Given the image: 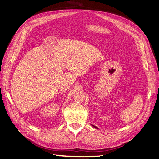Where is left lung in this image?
Instances as JSON below:
<instances>
[{
    "instance_id": "8db88e82",
    "label": "left lung",
    "mask_w": 159,
    "mask_h": 159,
    "mask_svg": "<svg viewBox=\"0 0 159 159\" xmlns=\"http://www.w3.org/2000/svg\"><path fill=\"white\" fill-rule=\"evenodd\" d=\"M92 126H93V127H94V128H96V126H93V125H92Z\"/></svg>"
}]
</instances>
